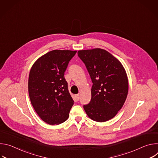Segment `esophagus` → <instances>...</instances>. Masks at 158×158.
<instances>
[{
    "label": "esophagus",
    "mask_w": 158,
    "mask_h": 158,
    "mask_svg": "<svg viewBox=\"0 0 158 158\" xmlns=\"http://www.w3.org/2000/svg\"><path fill=\"white\" fill-rule=\"evenodd\" d=\"M75 97H76V98L77 100H79V94H76V95H75Z\"/></svg>",
    "instance_id": "1"
}]
</instances>
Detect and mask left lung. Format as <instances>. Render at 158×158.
Returning a JSON list of instances; mask_svg holds the SVG:
<instances>
[{
    "mask_svg": "<svg viewBox=\"0 0 158 158\" xmlns=\"http://www.w3.org/2000/svg\"><path fill=\"white\" fill-rule=\"evenodd\" d=\"M93 82L91 99L84 105L87 115L97 122L113 118L128 93V79L122 64L106 50L97 48L77 52Z\"/></svg>",
    "mask_w": 158,
    "mask_h": 158,
    "instance_id": "left-lung-1",
    "label": "left lung"
}]
</instances>
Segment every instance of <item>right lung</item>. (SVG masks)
Returning a JSON list of instances; mask_svg holds the SVG:
<instances>
[{"mask_svg":"<svg viewBox=\"0 0 158 158\" xmlns=\"http://www.w3.org/2000/svg\"><path fill=\"white\" fill-rule=\"evenodd\" d=\"M76 52L54 50L39 58L31 67L28 82L31 102L40 119L50 125L65 121L74 104L64 76Z\"/></svg>","mask_w":158,"mask_h":158,"instance_id":"1","label":"right lung"}]
</instances>
